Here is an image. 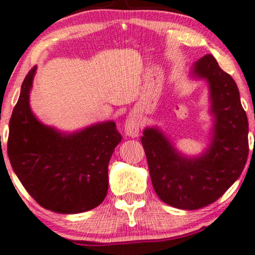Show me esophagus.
<instances>
[{
  "mask_svg": "<svg viewBox=\"0 0 255 255\" xmlns=\"http://www.w3.org/2000/svg\"><path fill=\"white\" fill-rule=\"evenodd\" d=\"M140 124L141 119L140 115H138L137 112H131L129 113L127 119H126L125 124V134L127 136L130 137H136L138 135V131H140Z\"/></svg>",
  "mask_w": 255,
  "mask_h": 255,
  "instance_id": "esophagus-1",
  "label": "esophagus"
}]
</instances>
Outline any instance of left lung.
Segmentation results:
<instances>
[{
	"mask_svg": "<svg viewBox=\"0 0 255 255\" xmlns=\"http://www.w3.org/2000/svg\"><path fill=\"white\" fill-rule=\"evenodd\" d=\"M191 76L208 83L213 126L207 148L200 155H185L157 127L144 128L141 142L157 196L192 211L213 204L239 179L248 156V121L237 83L213 56L194 62Z\"/></svg>",
	"mask_w": 255,
	"mask_h": 255,
	"instance_id": "8db88e82",
	"label": "left lung"
}]
</instances>
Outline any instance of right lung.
<instances>
[{
	"label": "right lung",
	"mask_w": 255,
	"mask_h": 255,
	"mask_svg": "<svg viewBox=\"0 0 255 255\" xmlns=\"http://www.w3.org/2000/svg\"><path fill=\"white\" fill-rule=\"evenodd\" d=\"M36 67L25 76L9 122L8 156L27 192L43 208L76 214L98 207L108 191V163L122 136L114 121L64 133L38 120L29 96Z\"/></svg>",
	"instance_id": "1"
}]
</instances>
